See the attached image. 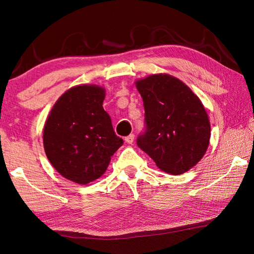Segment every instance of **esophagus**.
Here are the masks:
<instances>
[{"label": "esophagus", "mask_w": 254, "mask_h": 254, "mask_svg": "<svg viewBox=\"0 0 254 254\" xmlns=\"http://www.w3.org/2000/svg\"><path fill=\"white\" fill-rule=\"evenodd\" d=\"M133 141H134V134H130V135L126 136V142L127 143L131 144V143H133Z\"/></svg>", "instance_id": "esophagus-1"}]
</instances>
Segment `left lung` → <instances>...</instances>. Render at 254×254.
I'll use <instances>...</instances> for the list:
<instances>
[{
  "instance_id": "left-lung-1",
  "label": "left lung",
  "mask_w": 254,
  "mask_h": 254,
  "mask_svg": "<svg viewBox=\"0 0 254 254\" xmlns=\"http://www.w3.org/2000/svg\"><path fill=\"white\" fill-rule=\"evenodd\" d=\"M135 86L147 124L137 147L165 173H186L200 161L209 144L210 124L203 103L186 84L168 74L137 79Z\"/></svg>"
}]
</instances>
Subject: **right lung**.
Masks as SVG:
<instances>
[{"instance_id": "obj_1", "label": "right lung", "mask_w": 254, "mask_h": 254, "mask_svg": "<svg viewBox=\"0 0 254 254\" xmlns=\"http://www.w3.org/2000/svg\"><path fill=\"white\" fill-rule=\"evenodd\" d=\"M105 88L77 85L60 96L44 127L46 156L58 173L79 185L105 173L111 157L123 144L103 109Z\"/></svg>"}]
</instances>
